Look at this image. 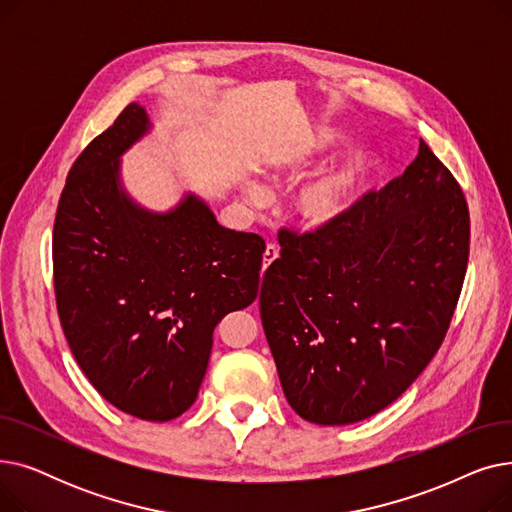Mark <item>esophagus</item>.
<instances>
[{"label":"esophagus","instance_id":"obj_1","mask_svg":"<svg viewBox=\"0 0 512 512\" xmlns=\"http://www.w3.org/2000/svg\"><path fill=\"white\" fill-rule=\"evenodd\" d=\"M278 257H280V247L274 245V242H270V245L265 247V253H263V270H265V267H270Z\"/></svg>","mask_w":512,"mask_h":512}]
</instances>
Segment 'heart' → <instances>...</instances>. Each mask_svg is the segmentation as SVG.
I'll use <instances>...</instances> for the list:
<instances>
[{
  "mask_svg": "<svg viewBox=\"0 0 512 512\" xmlns=\"http://www.w3.org/2000/svg\"><path fill=\"white\" fill-rule=\"evenodd\" d=\"M340 141V134L336 130H321L315 139V149H328ZM369 161L363 153L348 155L340 164L332 166L324 174L309 180L305 186L299 188L294 195L292 211L297 222L305 228H324L336 222L340 215L351 205L357 188L361 186L363 178L367 176ZM294 174L292 166H276L270 170L272 180L290 178ZM245 193L253 205H265L270 201L265 188L257 182H249L245 186Z\"/></svg>",
  "mask_w": 512,
  "mask_h": 512,
  "instance_id": "b5f03b06",
  "label": "heart"
}]
</instances>
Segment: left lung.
<instances>
[{
  "label": "left lung",
  "instance_id": "left-lung-1",
  "mask_svg": "<svg viewBox=\"0 0 512 512\" xmlns=\"http://www.w3.org/2000/svg\"><path fill=\"white\" fill-rule=\"evenodd\" d=\"M278 240L259 309L288 405L317 425L380 413L434 359L459 303L463 188L419 141L405 174L330 226Z\"/></svg>",
  "mask_w": 512,
  "mask_h": 512
}]
</instances>
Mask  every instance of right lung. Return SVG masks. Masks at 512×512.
<instances>
[{
  "label": "right lung",
  "instance_id": "add662e5",
  "mask_svg": "<svg viewBox=\"0 0 512 512\" xmlns=\"http://www.w3.org/2000/svg\"><path fill=\"white\" fill-rule=\"evenodd\" d=\"M139 103L78 155L53 224V288L76 363L112 405L170 421L193 405L213 330L259 290L265 242L186 195L168 213L134 203L120 155L149 130Z\"/></svg>",
  "mask_w": 512,
  "mask_h": 512
}]
</instances>
